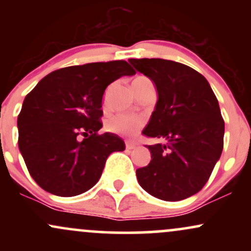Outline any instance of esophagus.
I'll list each match as a JSON object with an SVG mask.
<instances>
[{
	"label": "esophagus",
	"instance_id": "1",
	"mask_svg": "<svg viewBox=\"0 0 251 251\" xmlns=\"http://www.w3.org/2000/svg\"><path fill=\"white\" fill-rule=\"evenodd\" d=\"M135 144L134 143H129V142H127L126 143V149L127 150H133V149H135Z\"/></svg>",
	"mask_w": 251,
	"mask_h": 251
}]
</instances>
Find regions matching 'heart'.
Masks as SVG:
<instances>
[{
  "label": "heart",
  "instance_id": "obj_1",
  "mask_svg": "<svg viewBox=\"0 0 251 251\" xmlns=\"http://www.w3.org/2000/svg\"><path fill=\"white\" fill-rule=\"evenodd\" d=\"M148 77L145 76H137L133 80L134 81H140V80H145ZM144 120L143 118L133 116V114H125V113H119L116 114L114 117H112L108 120L107 127L109 131L116 132L119 134H125V135H134L143 127Z\"/></svg>",
  "mask_w": 251,
  "mask_h": 251
}]
</instances>
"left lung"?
I'll list each match as a JSON object with an SVG mask.
<instances>
[{
    "mask_svg": "<svg viewBox=\"0 0 251 251\" xmlns=\"http://www.w3.org/2000/svg\"><path fill=\"white\" fill-rule=\"evenodd\" d=\"M153 81L158 100L143 133L151 162L137 170L140 186L159 200L177 201L197 194L208 181L223 150L224 122L208 80L183 63L129 59Z\"/></svg>",
    "mask_w": 251,
    "mask_h": 251,
    "instance_id": "obj_1",
    "label": "left lung"
}]
</instances>
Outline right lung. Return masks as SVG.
I'll return each mask as SVG.
<instances>
[{
    "label": "right lung",
    "instance_id": "right-lung-1",
    "mask_svg": "<svg viewBox=\"0 0 251 251\" xmlns=\"http://www.w3.org/2000/svg\"><path fill=\"white\" fill-rule=\"evenodd\" d=\"M135 71L126 61L92 62L51 72L25 98L17 118L19 149L33 179L60 197L93 188L112 152L125 143L102 127L109 83Z\"/></svg>",
    "mask_w": 251,
    "mask_h": 251
}]
</instances>
